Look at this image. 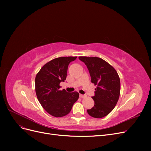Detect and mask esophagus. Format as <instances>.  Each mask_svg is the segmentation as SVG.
Wrapping results in <instances>:
<instances>
[{
    "label": "esophagus",
    "mask_w": 151,
    "mask_h": 151,
    "mask_svg": "<svg viewBox=\"0 0 151 151\" xmlns=\"http://www.w3.org/2000/svg\"><path fill=\"white\" fill-rule=\"evenodd\" d=\"M79 97H80L81 98H86V95L80 94H79Z\"/></svg>",
    "instance_id": "esophagus-1"
}]
</instances>
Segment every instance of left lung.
Here are the masks:
<instances>
[{"label":"left lung","mask_w":151,"mask_h":151,"mask_svg":"<svg viewBox=\"0 0 151 151\" xmlns=\"http://www.w3.org/2000/svg\"><path fill=\"white\" fill-rule=\"evenodd\" d=\"M79 59L88 67L91 83L98 85L92 97L94 106L87 111L92 117L103 118L113 110L118 102L120 93V77L115 68L101 58L79 57Z\"/></svg>","instance_id":"left-lung-1"}]
</instances>
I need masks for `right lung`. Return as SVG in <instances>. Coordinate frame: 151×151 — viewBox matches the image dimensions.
Wrapping results in <instances>:
<instances>
[{"instance_id": "obj_1", "label": "right lung", "mask_w": 151, "mask_h": 151, "mask_svg": "<svg viewBox=\"0 0 151 151\" xmlns=\"http://www.w3.org/2000/svg\"><path fill=\"white\" fill-rule=\"evenodd\" d=\"M77 57H58L43 65L35 78L37 98L45 110L55 117H62L70 113L79 94L60 90V83L66 79L68 66Z\"/></svg>"}]
</instances>
